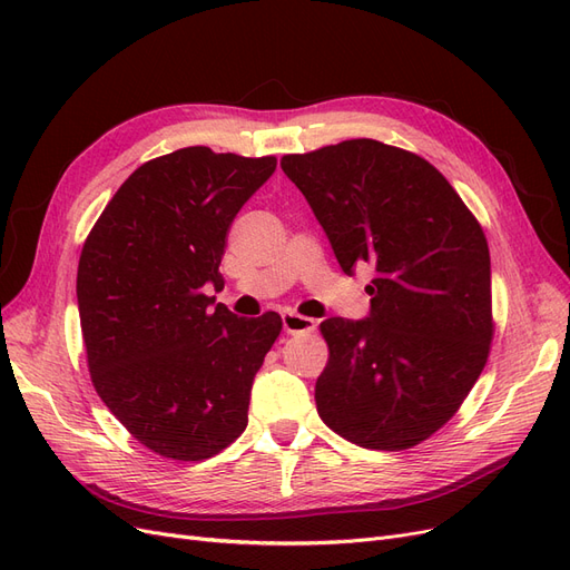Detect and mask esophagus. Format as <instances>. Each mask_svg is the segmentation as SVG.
Segmentation results:
<instances>
[{
    "mask_svg": "<svg viewBox=\"0 0 570 570\" xmlns=\"http://www.w3.org/2000/svg\"><path fill=\"white\" fill-rule=\"evenodd\" d=\"M283 331L287 335H306V333H314L316 331V321L295 314V312H285L283 314Z\"/></svg>",
    "mask_w": 570,
    "mask_h": 570,
    "instance_id": "34e87169",
    "label": "esophagus"
}]
</instances>
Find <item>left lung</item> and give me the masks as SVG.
I'll use <instances>...</instances> for the list:
<instances>
[{
	"label": "left lung",
	"instance_id": "left-lung-1",
	"mask_svg": "<svg viewBox=\"0 0 570 570\" xmlns=\"http://www.w3.org/2000/svg\"><path fill=\"white\" fill-rule=\"evenodd\" d=\"M342 271L373 268L364 321L325 318L318 416L366 450H409L450 421L492 342L490 249L440 170L406 149L344 140L281 159Z\"/></svg>",
	"mask_w": 570,
	"mask_h": 570
}]
</instances>
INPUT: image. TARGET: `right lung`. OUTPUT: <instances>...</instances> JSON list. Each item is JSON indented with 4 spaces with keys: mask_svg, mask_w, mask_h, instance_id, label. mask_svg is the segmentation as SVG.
Listing matches in <instances>:
<instances>
[{
    "mask_svg": "<svg viewBox=\"0 0 570 570\" xmlns=\"http://www.w3.org/2000/svg\"><path fill=\"white\" fill-rule=\"evenodd\" d=\"M275 164L209 147L151 159L82 245L76 292L95 390L166 459H209L247 428L254 375L283 321L237 318L206 292L223 289L230 223Z\"/></svg>",
    "mask_w": 570,
    "mask_h": 570,
    "instance_id": "1",
    "label": "right lung"
}]
</instances>
